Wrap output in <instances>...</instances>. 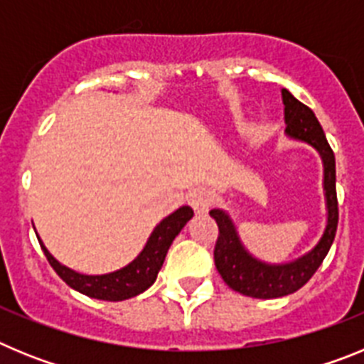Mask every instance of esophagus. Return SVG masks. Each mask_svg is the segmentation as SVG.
<instances>
[{"mask_svg": "<svg viewBox=\"0 0 364 364\" xmlns=\"http://www.w3.org/2000/svg\"><path fill=\"white\" fill-rule=\"evenodd\" d=\"M188 202L197 213H205L211 208L213 197L205 188H195L188 193Z\"/></svg>", "mask_w": 364, "mask_h": 364, "instance_id": "obj_1", "label": "esophagus"}]
</instances>
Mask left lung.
Listing matches in <instances>:
<instances>
[{"mask_svg": "<svg viewBox=\"0 0 364 364\" xmlns=\"http://www.w3.org/2000/svg\"><path fill=\"white\" fill-rule=\"evenodd\" d=\"M284 104L286 134L295 140L310 144L319 151L324 167V197H326L328 220L326 230L317 246L306 255L299 257L286 264H266L262 260L250 255L240 242L233 220L222 210H211L210 215L218 226V239L215 244V266L220 277L231 290L255 299H277L297 291L306 284L317 268L323 264L324 257L330 252L336 239L339 208L336 191V156L328 144L319 120L308 105L301 104L290 91L282 89Z\"/></svg>", "mask_w": 364, "mask_h": 364, "instance_id": "obj_1", "label": "left lung"}]
</instances>
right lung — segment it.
<instances>
[{"label":"right lung","instance_id":"right-lung-1","mask_svg":"<svg viewBox=\"0 0 364 364\" xmlns=\"http://www.w3.org/2000/svg\"><path fill=\"white\" fill-rule=\"evenodd\" d=\"M191 217L193 210L189 205L178 208L175 213L164 218L159 226L154 228L147 244L133 262L117 272L105 273V275H83V273L60 264L50 255L49 250L43 246L41 239L38 240H40L41 250L49 260V264L70 288L87 297L100 299V301H125V299L146 291L156 281V275L166 260L167 250Z\"/></svg>","mask_w":364,"mask_h":364}]
</instances>
